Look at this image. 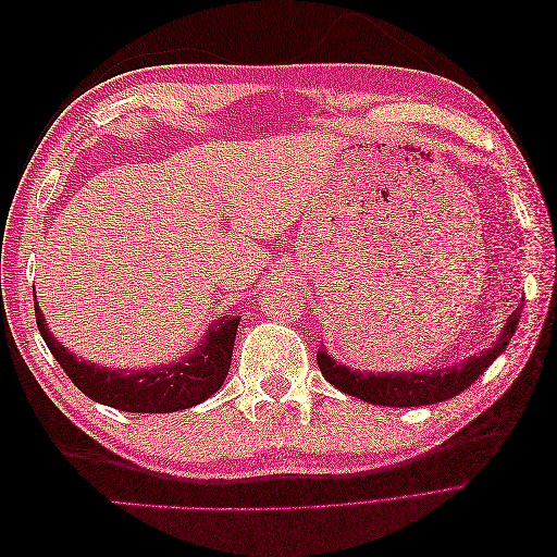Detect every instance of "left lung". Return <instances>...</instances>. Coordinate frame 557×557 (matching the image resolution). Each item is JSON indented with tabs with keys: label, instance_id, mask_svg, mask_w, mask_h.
Returning <instances> with one entry per match:
<instances>
[{
	"label": "left lung",
	"instance_id": "1",
	"mask_svg": "<svg viewBox=\"0 0 557 557\" xmlns=\"http://www.w3.org/2000/svg\"><path fill=\"white\" fill-rule=\"evenodd\" d=\"M520 311L516 309L507 325L502 327L499 339L493 344V348L481 350L476 356L467 358L460 364L432 369V372H407V374H372V372H350L348 367L339 364L334 358H330L323 348H318V367L323 372L325 381H330L334 387H339L342 393L352 395L358 399H364L369 404H381V407H425V404L450 399L458 393L467 391L487 367L495 362L499 352L507 350L511 336L518 327Z\"/></svg>",
	"mask_w": 557,
	"mask_h": 557
}]
</instances>
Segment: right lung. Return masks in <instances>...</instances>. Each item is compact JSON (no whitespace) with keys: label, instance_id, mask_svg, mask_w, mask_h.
<instances>
[{"label":"right lung","instance_id":"obj_1","mask_svg":"<svg viewBox=\"0 0 557 557\" xmlns=\"http://www.w3.org/2000/svg\"><path fill=\"white\" fill-rule=\"evenodd\" d=\"M35 315L48 350L78 391L99 404L129 413H172L209 399L230 372L239 325V318L223 315L209 325L207 336L190 356L164 367L129 372L78 360L48 332L39 305H35Z\"/></svg>","mask_w":557,"mask_h":557}]
</instances>
